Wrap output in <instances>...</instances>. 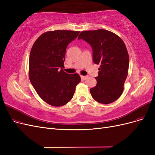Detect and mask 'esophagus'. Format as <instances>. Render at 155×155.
<instances>
[{"label": "esophagus", "mask_w": 155, "mask_h": 155, "mask_svg": "<svg viewBox=\"0 0 155 155\" xmlns=\"http://www.w3.org/2000/svg\"><path fill=\"white\" fill-rule=\"evenodd\" d=\"M81 79H83V80H85V79H87V78H88V76H81Z\"/></svg>", "instance_id": "esophagus-1"}]
</instances>
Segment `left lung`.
Listing matches in <instances>:
<instances>
[{"mask_svg": "<svg viewBox=\"0 0 155 155\" xmlns=\"http://www.w3.org/2000/svg\"><path fill=\"white\" fill-rule=\"evenodd\" d=\"M81 39L92 46L94 63L100 64L91 95L100 104H111L122 94L128 75L129 58L124 42L113 32L102 29L81 31Z\"/></svg>", "mask_w": 155, "mask_h": 155, "instance_id": "obj_1", "label": "left lung"}]
</instances>
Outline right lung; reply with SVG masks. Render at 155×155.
<instances>
[{"label": "right lung", "instance_id": "right-lung-1", "mask_svg": "<svg viewBox=\"0 0 155 155\" xmlns=\"http://www.w3.org/2000/svg\"><path fill=\"white\" fill-rule=\"evenodd\" d=\"M79 34V31H48L41 35L32 46L30 80L37 94L50 105H66L81 81L78 74H68L63 69L67 46Z\"/></svg>", "mask_w": 155, "mask_h": 155}]
</instances>
